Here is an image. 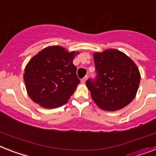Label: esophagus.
I'll return each instance as SVG.
<instances>
[{
    "instance_id": "esophagus-1",
    "label": "esophagus",
    "mask_w": 156,
    "mask_h": 156,
    "mask_svg": "<svg viewBox=\"0 0 156 156\" xmlns=\"http://www.w3.org/2000/svg\"><path fill=\"white\" fill-rule=\"evenodd\" d=\"M87 78H88V76H85L84 78H82V80H81V82H82V83H85V82H86V81L87 80Z\"/></svg>"
}]
</instances>
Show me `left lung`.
<instances>
[{
    "mask_svg": "<svg viewBox=\"0 0 156 156\" xmlns=\"http://www.w3.org/2000/svg\"><path fill=\"white\" fill-rule=\"evenodd\" d=\"M95 78L86 82L92 99L104 111L120 110L134 99L139 89L140 74L126 54L110 49L94 54Z\"/></svg>",
    "mask_w": 156,
    "mask_h": 156,
    "instance_id": "8db88e82",
    "label": "left lung"
}]
</instances>
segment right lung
<instances>
[{
	"instance_id": "right-lung-1",
	"label": "right lung",
	"mask_w": 156,
	"mask_h": 156,
	"mask_svg": "<svg viewBox=\"0 0 156 156\" xmlns=\"http://www.w3.org/2000/svg\"><path fill=\"white\" fill-rule=\"evenodd\" d=\"M78 52L61 46L43 49L32 58L25 69L24 81L30 98L45 108L66 103L80 80L73 64Z\"/></svg>"
}]
</instances>
